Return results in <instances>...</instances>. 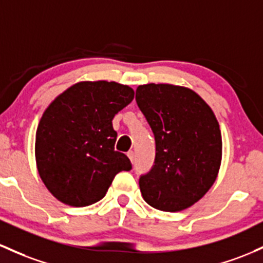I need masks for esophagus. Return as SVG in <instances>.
I'll use <instances>...</instances> for the list:
<instances>
[{
	"instance_id": "obj_1",
	"label": "esophagus",
	"mask_w": 263,
	"mask_h": 263,
	"mask_svg": "<svg viewBox=\"0 0 263 263\" xmlns=\"http://www.w3.org/2000/svg\"><path fill=\"white\" fill-rule=\"evenodd\" d=\"M127 156H128V158L131 160V162H134V161H135V152L134 151H128V152H127Z\"/></svg>"
}]
</instances>
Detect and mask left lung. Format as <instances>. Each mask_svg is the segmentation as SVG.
Listing matches in <instances>:
<instances>
[{
  "instance_id": "obj_1",
  "label": "left lung",
  "mask_w": 263,
  "mask_h": 263,
  "mask_svg": "<svg viewBox=\"0 0 263 263\" xmlns=\"http://www.w3.org/2000/svg\"><path fill=\"white\" fill-rule=\"evenodd\" d=\"M136 102L156 143L154 166L140 177L143 200L161 211H182L216 181L222 157L220 125L196 92L180 86H138Z\"/></svg>"
}]
</instances>
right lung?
Instances as JSON below:
<instances>
[{"label": "right lung", "mask_w": 263, "mask_h": 263, "mask_svg": "<svg viewBox=\"0 0 263 263\" xmlns=\"http://www.w3.org/2000/svg\"><path fill=\"white\" fill-rule=\"evenodd\" d=\"M116 82H80L43 112L36 132V162L43 183L63 203L85 207L102 200L115 176L132 164L115 149V115L134 100Z\"/></svg>", "instance_id": "right-lung-1"}]
</instances>
